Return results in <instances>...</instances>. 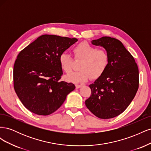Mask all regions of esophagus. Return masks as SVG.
Here are the masks:
<instances>
[{"label":"esophagus","instance_id":"esophagus-1","mask_svg":"<svg viewBox=\"0 0 151 151\" xmlns=\"http://www.w3.org/2000/svg\"><path fill=\"white\" fill-rule=\"evenodd\" d=\"M82 84H76V88H77V89H79V88H80L81 87H82Z\"/></svg>","mask_w":151,"mask_h":151}]
</instances>
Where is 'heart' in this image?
Here are the masks:
<instances>
[{
    "label": "heart",
    "mask_w": 151,
    "mask_h": 151,
    "mask_svg": "<svg viewBox=\"0 0 151 151\" xmlns=\"http://www.w3.org/2000/svg\"><path fill=\"white\" fill-rule=\"evenodd\" d=\"M73 52L76 59L82 60L79 68L80 70L72 72L65 77L70 83H79L87 81L91 76L97 79L106 70L109 57L103 49H98L87 42H82L74 48ZM58 62L62 69L66 73L72 70V58L66 52H62L58 57Z\"/></svg>",
    "instance_id": "heart-1"
}]
</instances>
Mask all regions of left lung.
<instances>
[{
    "label": "left lung",
    "mask_w": 151,
    "mask_h": 151,
    "mask_svg": "<svg viewBox=\"0 0 151 151\" xmlns=\"http://www.w3.org/2000/svg\"><path fill=\"white\" fill-rule=\"evenodd\" d=\"M103 47L108 54L106 70L89 85L91 96L86 107L101 119L120 115L129 106L139 88V69L135 59L116 38L103 36L91 42Z\"/></svg>",
    "instance_id": "8db88e82"
}]
</instances>
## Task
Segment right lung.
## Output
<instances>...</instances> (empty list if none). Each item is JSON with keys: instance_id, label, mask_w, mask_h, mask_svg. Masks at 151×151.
I'll return each mask as SVG.
<instances>
[{"instance_id": "add662e5", "label": "right lung", "mask_w": 151, "mask_h": 151, "mask_svg": "<svg viewBox=\"0 0 151 151\" xmlns=\"http://www.w3.org/2000/svg\"><path fill=\"white\" fill-rule=\"evenodd\" d=\"M78 40L44 35L18 54L13 70L14 88L24 106L35 114L53 113L76 86L61 81L58 57Z\"/></svg>"}]
</instances>
